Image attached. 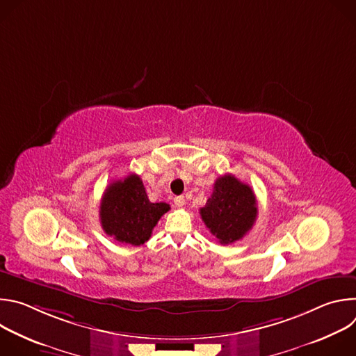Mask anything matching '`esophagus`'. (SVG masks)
<instances>
[{
  "label": "esophagus",
  "instance_id": "1",
  "mask_svg": "<svg viewBox=\"0 0 356 356\" xmlns=\"http://www.w3.org/2000/svg\"><path fill=\"white\" fill-rule=\"evenodd\" d=\"M175 204H176V207H183L186 204V198L183 195L175 197Z\"/></svg>",
  "mask_w": 356,
  "mask_h": 356
}]
</instances>
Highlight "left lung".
<instances>
[{"instance_id": "8db88e82", "label": "left lung", "mask_w": 356, "mask_h": 356, "mask_svg": "<svg viewBox=\"0 0 356 356\" xmlns=\"http://www.w3.org/2000/svg\"><path fill=\"white\" fill-rule=\"evenodd\" d=\"M200 216L220 243L239 241L257 221L255 193L235 176L224 175L216 180L213 194L200 209Z\"/></svg>"}]
</instances>
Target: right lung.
<instances>
[{
  "label": "right lung",
  "instance_id": "right-lung-1",
  "mask_svg": "<svg viewBox=\"0 0 356 356\" xmlns=\"http://www.w3.org/2000/svg\"><path fill=\"white\" fill-rule=\"evenodd\" d=\"M170 210L166 202H150L140 177L135 173L113 181L99 206L104 232L121 243H145L161 217Z\"/></svg>",
  "mask_w": 356,
  "mask_h": 356
}]
</instances>
